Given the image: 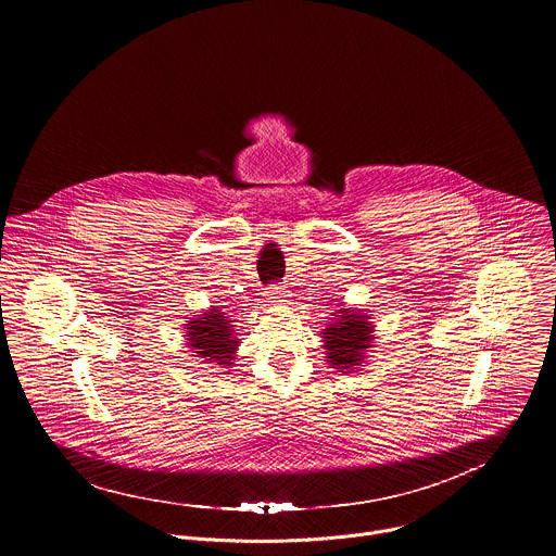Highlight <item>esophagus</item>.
Instances as JSON below:
<instances>
[{
    "label": "esophagus",
    "instance_id": "1",
    "mask_svg": "<svg viewBox=\"0 0 556 556\" xmlns=\"http://www.w3.org/2000/svg\"><path fill=\"white\" fill-rule=\"evenodd\" d=\"M268 296L273 299V301H286V296H290L288 294V288L286 286H279V283H273L270 288H268Z\"/></svg>",
    "mask_w": 556,
    "mask_h": 556
}]
</instances>
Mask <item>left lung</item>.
Wrapping results in <instances>:
<instances>
[{"label": "left lung", "instance_id": "obj_1", "mask_svg": "<svg viewBox=\"0 0 556 556\" xmlns=\"http://www.w3.org/2000/svg\"><path fill=\"white\" fill-rule=\"evenodd\" d=\"M332 316L334 321L324 330L326 358L334 369L352 374L371 348L374 326L363 309L341 307Z\"/></svg>", "mask_w": 556, "mask_h": 556}]
</instances>
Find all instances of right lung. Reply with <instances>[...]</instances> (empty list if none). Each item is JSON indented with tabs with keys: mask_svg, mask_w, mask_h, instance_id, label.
Returning a JSON list of instances; mask_svg holds the SVG:
<instances>
[{
	"mask_svg": "<svg viewBox=\"0 0 556 556\" xmlns=\"http://www.w3.org/2000/svg\"><path fill=\"white\" fill-rule=\"evenodd\" d=\"M185 326L187 343L195 356L219 367H232L240 339L235 337V326L222 309L211 307L208 312L193 316Z\"/></svg>",
	"mask_w": 556,
	"mask_h": 556,
	"instance_id": "obj_1",
	"label": "right lung"
}]
</instances>
